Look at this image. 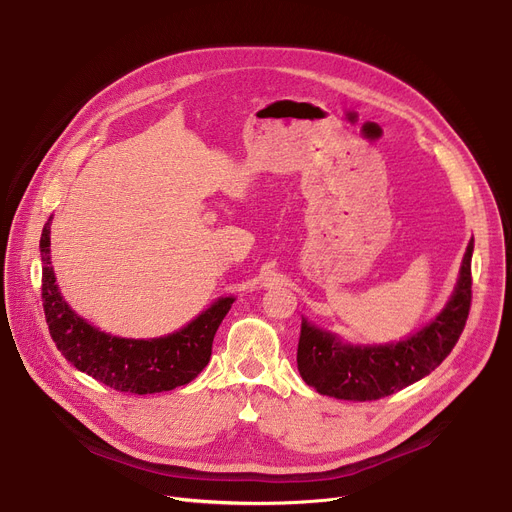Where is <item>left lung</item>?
<instances>
[{
    "label": "left lung",
    "mask_w": 512,
    "mask_h": 512,
    "mask_svg": "<svg viewBox=\"0 0 512 512\" xmlns=\"http://www.w3.org/2000/svg\"><path fill=\"white\" fill-rule=\"evenodd\" d=\"M471 253L467 245L459 280L440 315L403 342L350 346L302 319L298 372L321 395L348 401H372L401 391L430 374L455 348L471 306Z\"/></svg>",
    "instance_id": "1"
}]
</instances>
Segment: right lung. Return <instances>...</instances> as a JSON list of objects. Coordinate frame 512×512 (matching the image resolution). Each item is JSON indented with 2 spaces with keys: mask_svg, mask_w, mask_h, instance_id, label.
Listing matches in <instances>:
<instances>
[{
  "mask_svg": "<svg viewBox=\"0 0 512 512\" xmlns=\"http://www.w3.org/2000/svg\"><path fill=\"white\" fill-rule=\"evenodd\" d=\"M51 218L41 236L43 309L57 350L78 370L123 393H162L191 383L212 356L214 335L230 311L232 296L218 298L187 327L154 339H125L78 317L55 284L51 267Z\"/></svg>",
  "mask_w": 512,
  "mask_h": 512,
  "instance_id": "right-lung-1",
  "label": "right lung"
}]
</instances>
